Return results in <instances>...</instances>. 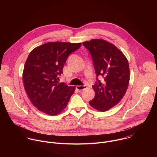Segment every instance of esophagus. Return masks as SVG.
Returning <instances> with one entry per match:
<instances>
[{
	"mask_svg": "<svg viewBox=\"0 0 157 157\" xmlns=\"http://www.w3.org/2000/svg\"><path fill=\"white\" fill-rule=\"evenodd\" d=\"M76 87L79 91H81L84 90V89H86L87 87V86L84 85V86H76Z\"/></svg>",
	"mask_w": 157,
	"mask_h": 157,
	"instance_id": "34e87169",
	"label": "esophagus"
}]
</instances>
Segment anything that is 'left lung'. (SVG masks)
I'll use <instances>...</instances> for the list:
<instances>
[{
	"instance_id": "left-lung-1",
	"label": "left lung",
	"mask_w": 157,
	"mask_h": 157,
	"mask_svg": "<svg viewBox=\"0 0 157 157\" xmlns=\"http://www.w3.org/2000/svg\"><path fill=\"white\" fill-rule=\"evenodd\" d=\"M82 44L91 55L98 81L93 86L94 98L89 103L95 109L105 112L117 105L127 90L128 62L118 48L104 40L93 39ZM99 75L103 78L102 83L97 79Z\"/></svg>"
}]
</instances>
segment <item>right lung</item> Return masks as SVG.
Here are the masks:
<instances>
[{"label":"right lung","mask_w":157,"mask_h":157,"mask_svg":"<svg viewBox=\"0 0 157 157\" xmlns=\"http://www.w3.org/2000/svg\"><path fill=\"white\" fill-rule=\"evenodd\" d=\"M81 43L48 42L30 53L23 71L25 90L39 110L56 116L66 108L75 87L59 83L63 66L68 56Z\"/></svg>","instance_id":"1"}]
</instances>
